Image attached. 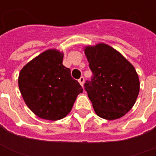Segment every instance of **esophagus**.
<instances>
[{
	"mask_svg": "<svg viewBox=\"0 0 156 156\" xmlns=\"http://www.w3.org/2000/svg\"><path fill=\"white\" fill-rule=\"evenodd\" d=\"M78 83L81 84V86L83 87V83H84V78L83 77H81V78L78 79Z\"/></svg>",
	"mask_w": 156,
	"mask_h": 156,
	"instance_id": "1",
	"label": "esophagus"
}]
</instances>
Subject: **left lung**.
Returning <instances> with one entry per match:
<instances>
[{
  "mask_svg": "<svg viewBox=\"0 0 156 156\" xmlns=\"http://www.w3.org/2000/svg\"><path fill=\"white\" fill-rule=\"evenodd\" d=\"M83 50L93 72L85 90L96 115L108 120L123 117L134 106L140 92L135 68L119 51L104 42L86 46Z\"/></svg>",
  "mask_w": 156,
  "mask_h": 156,
  "instance_id": "8db88e82",
  "label": "left lung"
}]
</instances>
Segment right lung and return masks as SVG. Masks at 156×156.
I'll return each mask as SVG.
<instances>
[{"label": "right lung", "mask_w": 156, "mask_h": 156, "mask_svg": "<svg viewBox=\"0 0 156 156\" xmlns=\"http://www.w3.org/2000/svg\"><path fill=\"white\" fill-rule=\"evenodd\" d=\"M63 52L48 49L20 71L18 86L26 105L37 117L56 121L70 113L83 88L62 65Z\"/></svg>", "instance_id": "add662e5"}]
</instances>
